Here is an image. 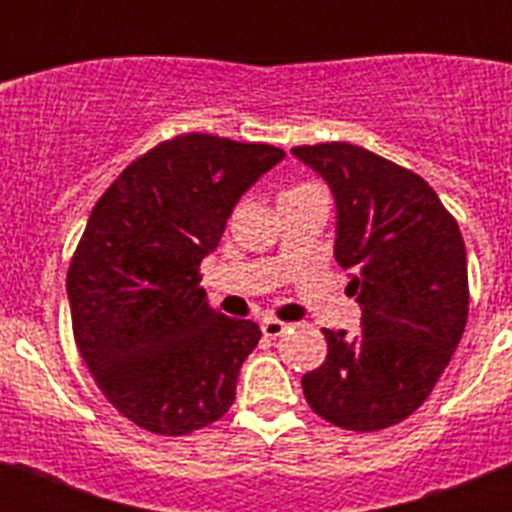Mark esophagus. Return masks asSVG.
Returning <instances> with one entry per match:
<instances>
[{"label":"esophagus","mask_w":512,"mask_h":512,"mask_svg":"<svg viewBox=\"0 0 512 512\" xmlns=\"http://www.w3.org/2000/svg\"><path fill=\"white\" fill-rule=\"evenodd\" d=\"M261 330H264L266 338H279L287 330V323H282V320H274V318H266L264 323H261Z\"/></svg>","instance_id":"34e87169"}]
</instances>
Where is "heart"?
Returning a JSON list of instances; mask_svg holds the SVG:
<instances>
[{
    "label": "heart",
    "mask_w": 512,
    "mask_h": 512,
    "mask_svg": "<svg viewBox=\"0 0 512 512\" xmlns=\"http://www.w3.org/2000/svg\"><path fill=\"white\" fill-rule=\"evenodd\" d=\"M312 184H302V187H295V189H310ZM295 189H289V192H295Z\"/></svg>",
    "instance_id": "obj_1"
}]
</instances>
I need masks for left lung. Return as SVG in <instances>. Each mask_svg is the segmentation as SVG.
Instances as JSON below:
<instances>
[{
    "label": "left lung",
    "instance_id": "obj_1",
    "mask_svg": "<svg viewBox=\"0 0 512 512\" xmlns=\"http://www.w3.org/2000/svg\"><path fill=\"white\" fill-rule=\"evenodd\" d=\"M336 197V261L351 271L361 336L325 330L328 356L302 377L310 408L346 431L400 423L436 387L467 325V251L423 176L351 143L292 148Z\"/></svg>",
    "mask_w": 512,
    "mask_h": 512
}]
</instances>
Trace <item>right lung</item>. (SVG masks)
<instances>
[{"label": "right lung", "mask_w": 512, "mask_h": 512, "mask_svg": "<svg viewBox=\"0 0 512 512\" xmlns=\"http://www.w3.org/2000/svg\"><path fill=\"white\" fill-rule=\"evenodd\" d=\"M282 148L184 133L135 158L94 205L66 277L76 346L104 397L158 436L215 423L261 338L207 305L200 264Z\"/></svg>", "instance_id": "right-lung-1"}]
</instances>
